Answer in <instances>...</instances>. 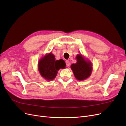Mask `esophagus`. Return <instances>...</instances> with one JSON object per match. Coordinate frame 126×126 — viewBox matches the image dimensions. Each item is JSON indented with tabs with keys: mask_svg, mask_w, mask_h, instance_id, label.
I'll return each instance as SVG.
<instances>
[{
	"mask_svg": "<svg viewBox=\"0 0 126 126\" xmlns=\"http://www.w3.org/2000/svg\"><path fill=\"white\" fill-rule=\"evenodd\" d=\"M66 64L67 67H69L70 66V62L69 60H66Z\"/></svg>",
	"mask_w": 126,
	"mask_h": 126,
	"instance_id": "esophagus-1",
	"label": "esophagus"
}]
</instances>
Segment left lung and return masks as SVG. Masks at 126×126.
<instances>
[{
  "mask_svg": "<svg viewBox=\"0 0 126 126\" xmlns=\"http://www.w3.org/2000/svg\"><path fill=\"white\" fill-rule=\"evenodd\" d=\"M76 59L77 63L71 64V69L76 79L78 80H83L91 75L93 65L90 61L86 60L81 54L77 55Z\"/></svg>",
  "mask_w": 126,
  "mask_h": 126,
  "instance_id": "obj_1",
  "label": "left lung"
}]
</instances>
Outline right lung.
Here are the masks:
<instances>
[{
    "instance_id": "obj_1",
    "label": "right lung",
    "mask_w": 126,
    "mask_h": 126,
    "mask_svg": "<svg viewBox=\"0 0 126 126\" xmlns=\"http://www.w3.org/2000/svg\"><path fill=\"white\" fill-rule=\"evenodd\" d=\"M66 63L63 59L56 60L52 53L46 55L38 63V70L40 75L48 80H52L57 76L58 71L65 68Z\"/></svg>"
}]
</instances>
